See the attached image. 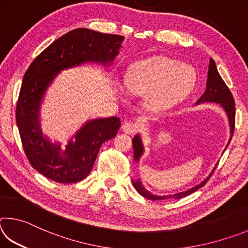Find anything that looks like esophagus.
Masks as SVG:
<instances>
[{"instance_id": "1", "label": "esophagus", "mask_w": 248, "mask_h": 248, "mask_svg": "<svg viewBox=\"0 0 248 248\" xmlns=\"http://www.w3.org/2000/svg\"><path fill=\"white\" fill-rule=\"evenodd\" d=\"M121 129H123V131L124 133L131 134L137 131L138 125L133 123H130V121H125V123L123 124V127H121Z\"/></svg>"}]
</instances>
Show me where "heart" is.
Returning a JSON list of instances; mask_svg holds the SVG:
<instances>
[{
  "instance_id": "b5f03b06",
  "label": "heart",
  "mask_w": 248,
  "mask_h": 248,
  "mask_svg": "<svg viewBox=\"0 0 248 248\" xmlns=\"http://www.w3.org/2000/svg\"><path fill=\"white\" fill-rule=\"evenodd\" d=\"M197 79L196 70L169 58H154L130 66L125 87L130 93L146 96L152 109H165L189 95Z\"/></svg>"
}]
</instances>
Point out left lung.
<instances>
[{
  "instance_id": "left-lung-1",
  "label": "left lung",
  "mask_w": 248,
  "mask_h": 248,
  "mask_svg": "<svg viewBox=\"0 0 248 248\" xmlns=\"http://www.w3.org/2000/svg\"><path fill=\"white\" fill-rule=\"evenodd\" d=\"M202 103L217 104L222 109H223V111L225 112L226 117H228V123H229L231 136H230L228 144H226L225 149H224V151H225L226 148H228V145L230 144L231 139H232V136H233V132H234L235 104H234V98H233L232 94H231L229 87L226 86V84L224 83L223 79H222L221 75L219 74V72H217L216 62L213 61V59H210V62H209L207 87H205L204 93L201 95V97L196 102V105H199V104H202ZM132 145H133V151H134L133 161H134V163H137V164H139L140 158L144 153L143 141H142V138H141L139 133L136 134V136L133 137ZM224 151H223V152H224ZM217 165L213 167V170H211V173L208 175V177H205L200 184L196 185V186L191 187V188H189V189H187L185 191L176 192V194H170V195H155V194H152V192L149 191L144 187V185L142 184L141 178L132 179V184H133L134 188H136L137 191L139 192L140 195H142L143 197H145V198H148L150 200L180 199V198H184V197L192 194V192L198 190L199 188L204 186V184L208 182L209 178L211 177V175L213 174V171H215Z\"/></svg>"
}]
</instances>
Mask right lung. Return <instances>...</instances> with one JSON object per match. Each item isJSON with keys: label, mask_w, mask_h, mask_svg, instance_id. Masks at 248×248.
Returning <instances> with one entry per match:
<instances>
[{"label": "right lung", "mask_w": 248, "mask_h": 248, "mask_svg": "<svg viewBox=\"0 0 248 248\" xmlns=\"http://www.w3.org/2000/svg\"><path fill=\"white\" fill-rule=\"evenodd\" d=\"M124 37L87 28L69 31L41 52L25 73L16 106V124L26 156L46 177L62 184L77 183L91 173L100 146L114 138L118 117L89 119L68 139L52 141L41 131V105L47 91L62 71L86 63L105 69L111 65Z\"/></svg>", "instance_id": "right-lung-1"}]
</instances>
